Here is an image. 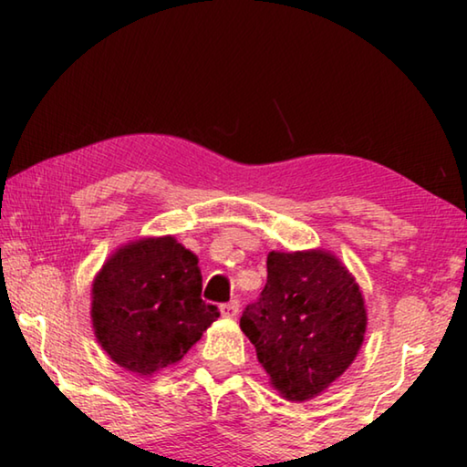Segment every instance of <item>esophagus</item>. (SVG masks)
I'll return each mask as SVG.
<instances>
[{"label": "esophagus", "instance_id": "1", "mask_svg": "<svg viewBox=\"0 0 467 467\" xmlns=\"http://www.w3.org/2000/svg\"><path fill=\"white\" fill-rule=\"evenodd\" d=\"M220 309H223V315L226 319H234L236 315H239V300H231V303L223 305Z\"/></svg>", "mask_w": 467, "mask_h": 467}]
</instances>
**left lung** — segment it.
<instances>
[{
	"instance_id": "1",
	"label": "left lung",
	"mask_w": 467,
	"mask_h": 467,
	"mask_svg": "<svg viewBox=\"0 0 467 467\" xmlns=\"http://www.w3.org/2000/svg\"><path fill=\"white\" fill-rule=\"evenodd\" d=\"M367 321L358 282L334 253L270 251L265 288L247 305L241 329L280 398L306 401L358 357Z\"/></svg>"
}]
</instances>
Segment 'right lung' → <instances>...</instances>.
<instances>
[{
  "mask_svg": "<svg viewBox=\"0 0 467 467\" xmlns=\"http://www.w3.org/2000/svg\"><path fill=\"white\" fill-rule=\"evenodd\" d=\"M90 298L97 342L140 377L177 365L220 317L202 300L197 257L171 234L117 247L94 275Z\"/></svg>",
  "mask_w": 467,
  "mask_h": 467,
  "instance_id": "add662e5",
  "label": "right lung"
}]
</instances>
